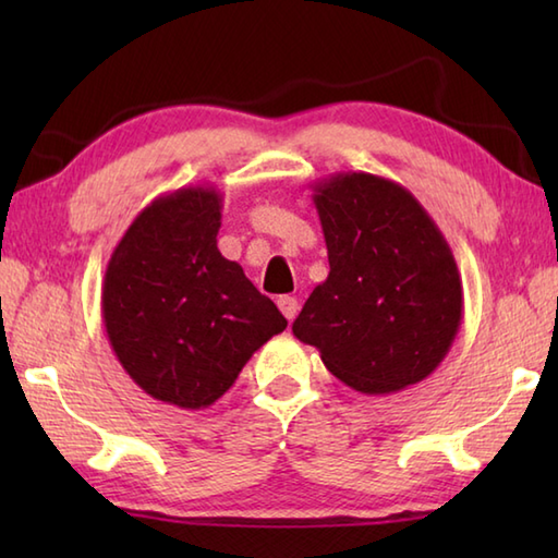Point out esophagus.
I'll list each match as a JSON object with an SVG mask.
<instances>
[{
  "label": "esophagus",
  "mask_w": 558,
  "mask_h": 558,
  "mask_svg": "<svg viewBox=\"0 0 558 558\" xmlns=\"http://www.w3.org/2000/svg\"><path fill=\"white\" fill-rule=\"evenodd\" d=\"M278 310L282 312V316L288 318V322H292V318L300 312V304H298V300L290 298V294H282V298H278Z\"/></svg>",
  "instance_id": "34e87169"
}]
</instances>
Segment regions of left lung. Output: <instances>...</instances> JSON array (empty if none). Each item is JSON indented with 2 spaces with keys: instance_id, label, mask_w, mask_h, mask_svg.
Wrapping results in <instances>:
<instances>
[{
  "instance_id": "left-lung-1",
  "label": "left lung",
  "mask_w": 558,
  "mask_h": 558,
  "mask_svg": "<svg viewBox=\"0 0 558 558\" xmlns=\"http://www.w3.org/2000/svg\"><path fill=\"white\" fill-rule=\"evenodd\" d=\"M312 189L330 272L304 302L294 338L360 393L424 381L462 322V280L446 236L386 177L336 172Z\"/></svg>"
}]
</instances>
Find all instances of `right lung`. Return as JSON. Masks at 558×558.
I'll return each mask as SVG.
<instances>
[{
    "label": "right lung",
    "mask_w": 558,
    "mask_h": 558,
    "mask_svg": "<svg viewBox=\"0 0 558 558\" xmlns=\"http://www.w3.org/2000/svg\"><path fill=\"white\" fill-rule=\"evenodd\" d=\"M222 194L196 184L162 194L114 246L102 324L129 378L160 402L204 410L286 316L218 248Z\"/></svg>",
    "instance_id": "add662e5"
}]
</instances>
